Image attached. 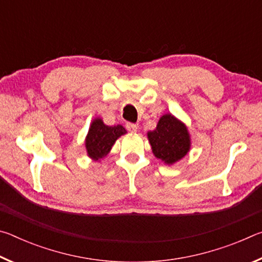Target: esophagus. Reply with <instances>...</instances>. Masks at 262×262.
Returning a JSON list of instances; mask_svg holds the SVG:
<instances>
[{"label": "esophagus", "mask_w": 262, "mask_h": 262, "mask_svg": "<svg viewBox=\"0 0 262 262\" xmlns=\"http://www.w3.org/2000/svg\"><path fill=\"white\" fill-rule=\"evenodd\" d=\"M126 128H127L128 132H132V133H135L137 130V126L135 125V123L128 122L127 125H126Z\"/></svg>", "instance_id": "obj_1"}]
</instances>
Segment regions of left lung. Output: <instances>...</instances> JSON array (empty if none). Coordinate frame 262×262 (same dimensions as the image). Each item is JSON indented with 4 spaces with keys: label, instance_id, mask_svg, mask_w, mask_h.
<instances>
[{
    "label": "left lung",
    "instance_id": "8db88e82",
    "mask_svg": "<svg viewBox=\"0 0 262 262\" xmlns=\"http://www.w3.org/2000/svg\"><path fill=\"white\" fill-rule=\"evenodd\" d=\"M147 136L154 156L168 166L183 159L192 145L186 123L171 113L163 114L156 128L148 132Z\"/></svg>",
    "mask_w": 262,
    "mask_h": 262
}]
</instances>
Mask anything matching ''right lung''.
Returning <instances> with one entry per match:
<instances>
[{
  "mask_svg": "<svg viewBox=\"0 0 262 262\" xmlns=\"http://www.w3.org/2000/svg\"><path fill=\"white\" fill-rule=\"evenodd\" d=\"M126 133L127 130L121 125L107 126L101 118H95L84 141L88 157L94 162H100L110 154L115 141Z\"/></svg>",
  "mask_w": 262,
  "mask_h": 262,
  "instance_id": "obj_1",
  "label": "right lung"
}]
</instances>
